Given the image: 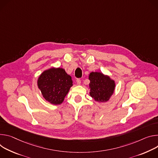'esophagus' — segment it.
Here are the masks:
<instances>
[{
    "label": "esophagus",
    "mask_w": 158,
    "mask_h": 158,
    "mask_svg": "<svg viewBox=\"0 0 158 158\" xmlns=\"http://www.w3.org/2000/svg\"><path fill=\"white\" fill-rule=\"evenodd\" d=\"M77 85H80L81 84V80L80 79H77Z\"/></svg>",
    "instance_id": "1"
}]
</instances>
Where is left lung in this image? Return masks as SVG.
I'll use <instances>...</instances> for the list:
<instances>
[{"label":"left lung","instance_id":"8db88e82","mask_svg":"<svg viewBox=\"0 0 158 158\" xmlns=\"http://www.w3.org/2000/svg\"><path fill=\"white\" fill-rule=\"evenodd\" d=\"M89 79L90 96L98 102H107L115 90L114 80L100 72H91Z\"/></svg>","mask_w":158,"mask_h":158}]
</instances>
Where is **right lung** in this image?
Segmentation results:
<instances>
[{
    "label": "right lung",
    "instance_id": "1",
    "mask_svg": "<svg viewBox=\"0 0 158 158\" xmlns=\"http://www.w3.org/2000/svg\"><path fill=\"white\" fill-rule=\"evenodd\" d=\"M73 86L71 76L61 68L44 71L38 80V86L46 100L53 105L61 104Z\"/></svg>",
    "mask_w": 158,
    "mask_h": 158
}]
</instances>
